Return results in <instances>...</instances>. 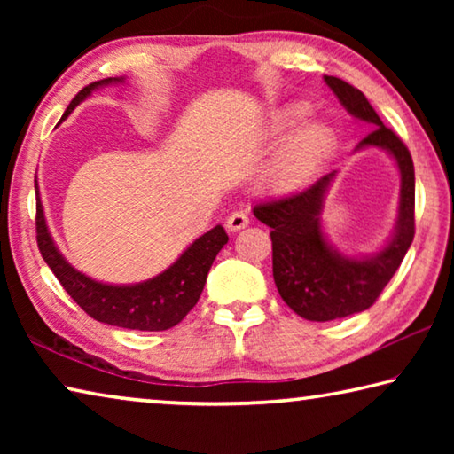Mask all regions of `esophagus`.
<instances>
[{"label":"esophagus","mask_w":454,"mask_h":454,"mask_svg":"<svg viewBox=\"0 0 454 454\" xmlns=\"http://www.w3.org/2000/svg\"><path fill=\"white\" fill-rule=\"evenodd\" d=\"M250 224V218L248 214L244 212H232L226 220V228L230 230V232H238V230H242Z\"/></svg>","instance_id":"obj_1"}]
</instances>
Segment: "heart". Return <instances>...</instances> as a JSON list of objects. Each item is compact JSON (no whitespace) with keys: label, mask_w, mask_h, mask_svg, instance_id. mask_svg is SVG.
Returning <instances> with one entry per match:
<instances>
[{"label":"heart","mask_w":454,"mask_h":454,"mask_svg":"<svg viewBox=\"0 0 454 454\" xmlns=\"http://www.w3.org/2000/svg\"><path fill=\"white\" fill-rule=\"evenodd\" d=\"M310 107L306 104H292L284 112V126L294 128L309 116ZM334 142V134L322 121H309L290 137L272 166L270 178L280 188L301 186L317 170L320 160Z\"/></svg>","instance_id":"1"}]
</instances>
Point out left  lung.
<instances>
[{
	"mask_svg": "<svg viewBox=\"0 0 454 454\" xmlns=\"http://www.w3.org/2000/svg\"><path fill=\"white\" fill-rule=\"evenodd\" d=\"M325 82L352 118L372 128L355 152L379 148L395 160L401 174V196L393 234L379 252L364 256L344 254L330 244L322 226L320 216L336 170L296 194L254 206V216L272 228L276 288L298 317L312 322L338 320L371 309L414 238V166L409 148L382 124L363 91L334 75H325Z\"/></svg>",
	"mask_w": 454,
	"mask_h": 454,
	"instance_id": "left-lung-1",
	"label": "left lung"
}]
</instances>
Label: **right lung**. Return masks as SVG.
Segmentation results:
<instances>
[{"instance_id":"obj_1","label":"right lung","mask_w":454,"mask_h":454,"mask_svg":"<svg viewBox=\"0 0 454 454\" xmlns=\"http://www.w3.org/2000/svg\"><path fill=\"white\" fill-rule=\"evenodd\" d=\"M126 78H106L90 83L78 96L72 99L67 110L61 116L64 121L80 106L83 99L91 96V91L124 83ZM35 200H37V246L42 258L51 268L64 290L86 310L91 318L104 325L129 328V330H168L182 322V318L194 309L200 294H202L210 266L218 252L228 242L226 230L220 224L208 232L196 238L186 250L182 252L174 264L166 268L153 278L136 284H107L90 278L67 262L50 234L45 222L43 204L40 198V188L35 180Z\"/></svg>"}]
</instances>
